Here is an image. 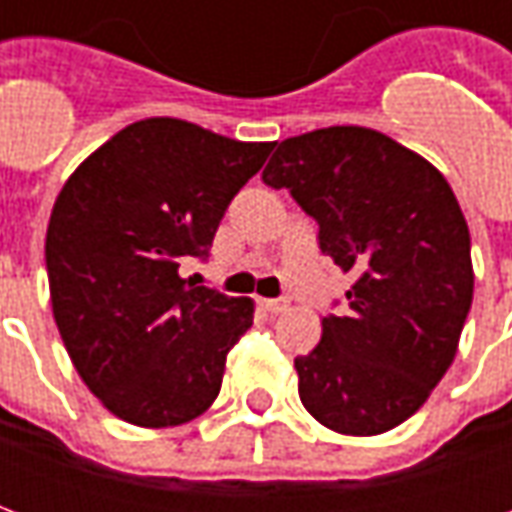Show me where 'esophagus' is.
Segmentation results:
<instances>
[{"instance_id":"esophagus-1","label":"esophagus","mask_w":512,"mask_h":512,"mask_svg":"<svg viewBox=\"0 0 512 512\" xmlns=\"http://www.w3.org/2000/svg\"><path fill=\"white\" fill-rule=\"evenodd\" d=\"M260 307L271 315H279V312L288 310V301L285 299H260Z\"/></svg>"}]
</instances>
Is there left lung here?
Returning <instances> with one entry per match:
<instances>
[{"instance_id": "1", "label": "left lung", "mask_w": 512, "mask_h": 512, "mask_svg": "<svg viewBox=\"0 0 512 512\" xmlns=\"http://www.w3.org/2000/svg\"><path fill=\"white\" fill-rule=\"evenodd\" d=\"M263 180L293 194L323 255L354 279L321 343L293 362L301 403L343 436L397 428L450 370L472 307V241L450 183L362 126L290 136Z\"/></svg>"}]
</instances>
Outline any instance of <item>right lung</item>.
Segmentation results:
<instances>
[{"label": "right lung", "instance_id": "right-lung-1", "mask_svg": "<svg viewBox=\"0 0 512 512\" xmlns=\"http://www.w3.org/2000/svg\"><path fill=\"white\" fill-rule=\"evenodd\" d=\"M274 142L147 117L84 158L46 230L54 321L76 373L115 417L175 428L208 411L255 301L180 277Z\"/></svg>", "mask_w": 512, "mask_h": 512}]
</instances>
